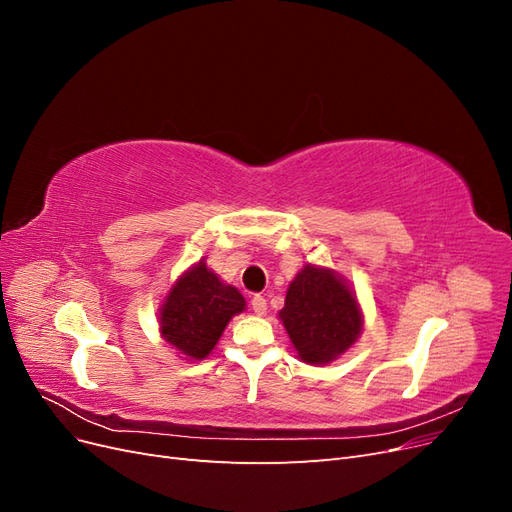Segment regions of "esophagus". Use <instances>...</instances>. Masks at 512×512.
<instances>
[{"mask_svg": "<svg viewBox=\"0 0 512 512\" xmlns=\"http://www.w3.org/2000/svg\"><path fill=\"white\" fill-rule=\"evenodd\" d=\"M252 309H254V314L265 316L267 314V299L260 297V294H256V297L252 299Z\"/></svg>", "mask_w": 512, "mask_h": 512, "instance_id": "esophagus-1", "label": "esophagus"}]
</instances>
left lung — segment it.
Returning <instances> with one entry per match:
<instances>
[{"instance_id": "obj_1", "label": "left lung", "mask_w": 512, "mask_h": 512, "mask_svg": "<svg viewBox=\"0 0 512 512\" xmlns=\"http://www.w3.org/2000/svg\"><path fill=\"white\" fill-rule=\"evenodd\" d=\"M280 320L307 365H329L363 333V312L344 275L307 262L288 286Z\"/></svg>"}]
</instances>
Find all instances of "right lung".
<instances>
[{"label":"right lung","instance_id":"right-lung-1","mask_svg":"<svg viewBox=\"0 0 512 512\" xmlns=\"http://www.w3.org/2000/svg\"><path fill=\"white\" fill-rule=\"evenodd\" d=\"M243 309V294L200 258L166 292L158 309L160 335L181 359L203 361L218 346L232 316Z\"/></svg>","mask_w":512,"mask_h":512}]
</instances>
